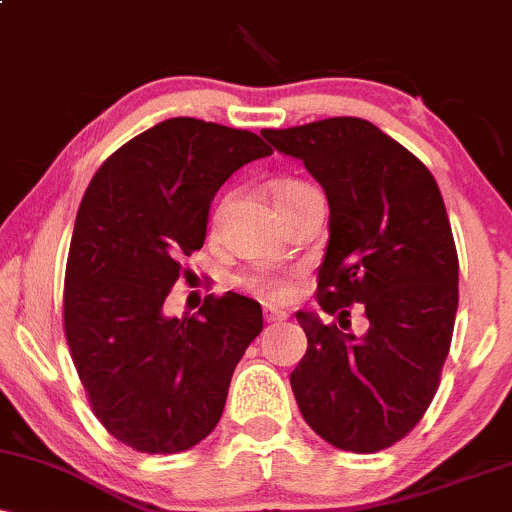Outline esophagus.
<instances>
[{"instance_id": "esophagus-1", "label": "esophagus", "mask_w": 512, "mask_h": 512, "mask_svg": "<svg viewBox=\"0 0 512 512\" xmlns=\"http://www.w3.org/2000/svg\"><path fill=\"white\" fill-rule=\"evenodd\" d=\"M286 317H289V313L281 308H274V305H267V308H264V320L267 322H281L286 320Z\"/></svg>"}]
</instances>
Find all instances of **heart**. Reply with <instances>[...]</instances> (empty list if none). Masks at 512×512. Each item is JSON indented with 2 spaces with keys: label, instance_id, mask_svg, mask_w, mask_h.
<instances>
[{
  "label": "heart",
  "instance_id": "obj_1",
  "mask_svg": "<svg viewBox=\"0 0 512 512\" xmlns=\"http://www.w3.org/2000/svg\"><path fill=\"white\" fill-rule=\"evenodd\" d=\"M303 187L305 185H301V182H281V185L276 187V199L289 197V195H293V192L303 190ZM223 207H226V202H223L221 207L214 211V223L221 221ZM240 284H243L248 291L257 293V296L267 298V301H281V298H286L291 293L289 281L281 279V276L269 274V272H255V274L243 276V281H240Z\"/></svg>",
  "mask_w": 512,
  "mask_h": 512
}]
</instances>
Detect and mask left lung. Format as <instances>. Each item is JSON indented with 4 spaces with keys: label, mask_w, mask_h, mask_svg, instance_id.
I'll use <instances>...</instances> for the list:
<instances>
[{
    "label": "left lung",
    "mask_w": 512,
    "mask_h": 512,
    "mask_svg": "<svg viewBox=\"0 0 512 512\" xmlns=\"http://www.w3.org/2000/svg\"><path fill=\"white\" fill-rule=\"evenodd\" d=\"M298 158L330 202V243L317 269V303L349 317L356 337L298 310L308 351L291 373L303 419L349 452L395 445L436 395L457 313V250L438 182L411 151L361 117L264 129Z\"/></svg>",
    "instance_id": "8db88e82"
}]
</instances>
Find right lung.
Instances as JSON below:
<instances>
[{"instance_id":"1","label":"right lung","mask_w":512,"mask_h":512,"mask_svg":"<svg viewBox=\"0 0 512 512\" xmlns=\"http://www.w3.org/2000/svg\"><path fill=\"white\" fill-rule=\"evenodd\" d=\"M272 149L248 129L170 117L129 139L93 175L69 245L64 334L93 414L146 455L182 452L214 431L262 308L207 296L192 317L163 313L207 238L219 187Z\"/></svg>"}]
</instances>
